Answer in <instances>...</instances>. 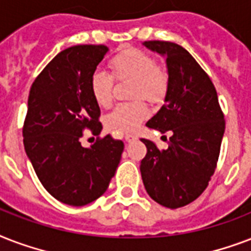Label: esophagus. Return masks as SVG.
Returning a JSON list of instances; mask_svg holds the SVG:
<instances>
[{"label": "esophagus", "mask_w": 251, "mask_h": 251, "mask_svg": "<svg viewBox=\"0 0 251 251\" xmlns=\"http://www.w3.org/2000/svg\"><path fill=\"white\" fill-rule=\"evenodd\" d=\"M124 139H126V141H127V143H131V141L136 140V139H137V137H136L135 135H127V136H126V137H124Z\"/></svg>", "instance_id": "34e87169"}]
</instances>
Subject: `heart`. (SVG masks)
<instances>
[{
    "label": "heart",
    "instance_id": "heart-1",
    "mask_svg": "<svg viewBox=\"0 0 251 251\" xmlns=\"http://www.w3.org/2000/svg\"><path fill=\"white\" fill-rule=\"evenodd\" d=\"M111 74L107 72H93L90 77V93L95 103L107 107L112 100L114 78L132 79V98L144 97L153 103H160L165 99L170 86L168 71L157 65L152 56L137 48H126L118 52L110 60ZM149 107L143 99L129 103H119L104 118L106 127L116 135L133 132L149 116Z\"/></svg>",
    "mask_w": 251,
    "mask_h": 251
}]
</instances>
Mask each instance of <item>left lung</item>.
Segmentation results:
<instances>
[{"instance_id":"1","label":"left lung","mask_w":251,"mask_h":251,"mask_svg":"<svg viewBox=\"0 0 251 251\" xmlns=\"http://www.w3.org/2000/svg\"><path fill=\"white\" fill-rule=\"evenodd\" d=\"M166 59L170 86L165 104L147 127L169 132L168 149L143 139L147 156L140 165L145 190L168 208L187 205L204 191L216 169L225 131L216 89L196 60L172 42H144Z\"/></svg>"}]
</instances>
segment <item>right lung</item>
Here are the masks:
<instances>
[{
	"label": "right lung",
	"instance_id": "obj_1",
	"mask_svg": "<svg viewBox=\"0 0 251 251\" xmlns=\"http://www.w3.org/2000/svg\"><path fill=\"white\" fill-rule=\"evenodd\" d=\"M106 46L69 47L48 63L32 83L23 124V144L39 180L55 199L86 205L107 190L124 144L110 135L83 148L85 129L98 136L100 110L91 97L90 77Z\"/></svg>",
	"mask_w": 251,
	"mask_h": 251
}]
</instances>
